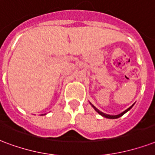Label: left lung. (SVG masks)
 <instances>
[{
	"instance_id": "1",
	"label": "left lung",
	"mask_w": 155,
	"mask_h": 155,
	"mask_svg": "<svg viewBox=\"0 0 155 155\" xmlns=\"http://www.w3.org/2000/svg\"><path fill=\"white\" fill-rule=\"evenodd\" d=\"M90 104H91V106H93V109L95 110H96V111L97 112V113H98L99 114H101V116L105 117V118H107V119H118V118H120V117H121V116H122V115H124V114L125 113H127V112L128 111V110H129L132 109V107H133V106H134V104H133V105H132V106H130L129 108H127V110H125L124 111L122 112V113H120V114H117V115H110V114H105V113H103V112L100 111V110H99L97 109V108H96V107H95V106H93V104L91 103V102H90Z\"/></svg>"
}]
</instances>
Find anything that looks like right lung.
<instances>
[{
  "mask_svg": "<svg viewBox=\"0 0 155 155\" xmlns=\"http://www.w3.org/2000/svg\"><path fill=\"white\" fill-rule=\"evenodd\" d=\"M41 115H44V114H41Z\"/></svg>",
  "mask_w": 155,
  "mask_h": 155,
  "instance_id": "obj_1",
  "label": "right lung"
}]
</instances>
